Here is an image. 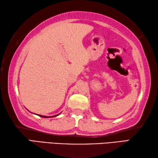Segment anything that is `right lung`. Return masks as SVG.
Instances as JSON below:
<instances>
[{"label": "right lung", "instance_id": "right-lung-1", "mask_svg": "<svg viewBox=\"0 0 158 158\" xmlns=\"http://www.w3.org/2000/svg\"><path fill=\"white\" fill-rule=\"evenodd\" d=\"M38 115L40 116V117H42V118H50V116H45V115ZM57 115H59V114L58 115H56L50 116V118H52V117H56V116H57Z\"/></svg>", "mask_w": 158, "mask_h": 158}]
</instances>
